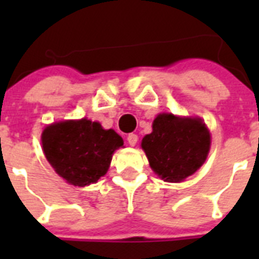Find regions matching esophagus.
<instances>
[{"mask_svg": "<svg viewBox=\"0 0 259 259\" xmlns=\"http://www.w3.org/2000/svg\"><path fill=\"white\" fill-rule=\"evenodd\" d=\"M137 140H139V136H137L136 134H130L127 136V141L128 144L131 146H135L137 144Z\"/></svg>", "mask_w": 259, "mask_h": 259, "instance_id": "1", "label": "esophagus"}]
</instances>
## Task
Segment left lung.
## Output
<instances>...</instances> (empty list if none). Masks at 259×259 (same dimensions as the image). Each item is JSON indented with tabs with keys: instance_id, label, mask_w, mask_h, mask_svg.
I'll return each mask as SVG.
<instances>
[{
	"instance_id": "obj_1",
	"label": "left lung",
	"mask_w": 259,
	"mask_h": 259,
	"mask_svg": "<svg viewBox=\"0 0 259 259\" xmlns=\"http://www.w3.org/2000/svg\"><path fill=\"white\" fill-rule=\"evenodd\" d=\"M210 143V132L202 119L163 113L154 119L152 134L144 137L141 148L162 180L180 183L206 161Z\"/></svg>"
}]
</instances>
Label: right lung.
I'll list each match as a JSON object with an SVG mask.
<instances>
[{"mask_svg":"<svg viewBox=\"0 0 259 259\" xmlns=\"http://www.w3.org/2000/svg\"><path fill=\"white\" fill-rule=\"evenodd\" d=\"M41 143L54 171L68 184L84 187L107 172L123 139L114 130H104L98 122L83 118L48 125Z\"/></svg>","mask_w":259,"mask_h":259,"instance_id":"right-lung-1","label":"right lung"}]
</instances>
